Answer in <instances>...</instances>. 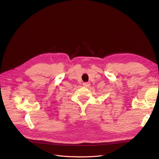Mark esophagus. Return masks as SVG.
<instances>
[{
	"mask_svg": "<svg viewBox=\"0 0 159 159\" xmlns=\"http://www.w3.org/2000/svg\"><path fill=\"white\" fill-rule=\"evenodd\" d=\"M83 85H84V87H89V86L90 85V84H89V82H84V83H83Z\"/></svg>",
	"mask_w": 159,
	"mask_h": 159,
	"instance_id": "esophagus-1",
	"label": "esophagus"
}]
</instances>
